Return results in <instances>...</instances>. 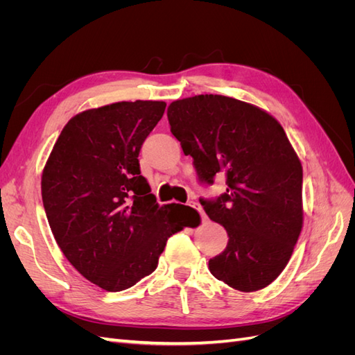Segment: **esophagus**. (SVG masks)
<instances>
[{
	"instance_id": "obj_1",
	"label": "esophagus",
	"mask_w": 355,
	"mask_h": 355,
	"mask_svg": "<svg viewBox=\"0 0 355 355\" xmlns=\"http://www.w3.org/2000/svg\"><path fill=\"white\" fill-rule=\"evenodd\" d=\"M189 207H192V209H196L200 214H201V218H202V220H207V216H206V213H204L202 210H201V207H200V204L198 202H196V201H189V204H188Z\"/></svg>"
}]
</instances>
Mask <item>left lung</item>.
Masks as SVG:
<instances>
[{"mask_svg":"<svg viewBox=\"0 0 355 355\" xmlns=\"http://www.w3.org/2000/svg\"><path fill=\"white\" fill-rule=\"evenodd\" d=\"M170 130L194 158L200 180L227 178V192L200 200L228 232V245L209 261L218 280L240 292L270 286L283 272L302 231V164L275 118L220 94L168 105Z\"/></svg>","mask_w":355,"mask_h":355,"instance_id":"left-lung-1","label":"left lung"}]
</instances>
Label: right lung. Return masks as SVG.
Listing matches in <instances>:
<instances>
[{
	"mask_svg": "<svg viewBox=\"0 0 355 355\" xmlns=\"http://www.w3.org/2000/svg\"><path fill=\"white\" fill-rule=\"evenodd\" d=\"M166 102H116L63 127L41 176L42 204L62 253L83 277L121 292L155 271L167 239L198 213L158 206L139 153Z\"/></svg>",
	"mask_w": 355,
	"mask_h": 355,
	"instance_id": "obj_1",
	"label": "right lung"
}]
</instances>
